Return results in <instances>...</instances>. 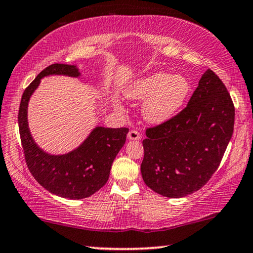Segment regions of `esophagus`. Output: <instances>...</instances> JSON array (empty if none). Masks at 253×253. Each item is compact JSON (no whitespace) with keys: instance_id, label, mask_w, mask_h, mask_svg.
Here are the masks:
<instances>
[{"instance_id":"1","label":"esophagus","mask_w":253,"mask_h":253,"mask_svg":"<svg viewBox=\"0 0 253 253\" xmlns=\"http://www.w3.org/2000/svg\"><path fill=\"white\" fill-rule=\"evenodd\" d=\"M127 137L128 139H130V141H138V139H141V134H139L137 130H130L129 133H128Z\"/></svg>"}]
</instances>
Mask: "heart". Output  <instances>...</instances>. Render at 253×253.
Returning <instances> with one entry per match:
<instances>
[{
	"label": "heart",
	"mask_w": 253,
	"mask_h": 253,
	"mask_svg": "<svg viewBox=\"0 0 253 253\" xmlns=\"http://www.w3.org/2000/svg\"><path fill=\"white\" fill-rule=\"evenodd\" d=\"M191 84L182 75L153 73L135 79L124 90L127 99L144 101L142 115L153 125L167 123L186 102Z\"/></svg>",
	"instance_id": "1"
}]
</instances>
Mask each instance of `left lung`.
I'll return each instance as SVG.
<instances>
[{
  "label": "left lung",
  "mask_w": 253,
  "mask_h": 253,
  "mask_svg": "<svg viewBox=\"0 0 253 253\" xmlns=\"http://www.w3.org/2000/svg\"><path fill=\"white\" fill-rule=\"evenodd\" d=\"M235 109L227 88L208 69L185 109L146 129L141 172L144 183L167 198H183L211 178L231 141Z\"/></svg>",
  "instance_id": "left-lung-1"
}]
</instances>
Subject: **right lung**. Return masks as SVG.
I'll use <instances>...</instances> for the list:
<instances>
[{
	"label": "right lung",
	"instance_id": "right-lung-1",
	"mask_svg": "<svg viewBox=\"0 0 253 253\" xmlns=\"http://www.w3.org/2000/svg\"><path fill=\"white\" fill-rule=\"evenodd\" d=\"M52 75L81 76L77 66L54 63L37 75L22 94L18 124L21 145L28 169L37 182L50 193L61 198L81 200L95 193L108 182L111 166L126 142L128 128L97 126L85 141L70 152L50 154L41 149L28 127V103L41 79Z\"/></svg>",
	"mask_w": 253,
	"mask_h": 253
}]
</instances>
